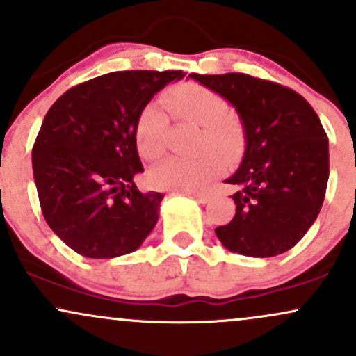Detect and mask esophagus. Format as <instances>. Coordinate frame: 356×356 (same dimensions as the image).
<instances>
[{"label": "esophagus", "instance_id": "34e87169", "mask_svg": "<svg viewBox=\"0 0 356 356\" xmlns=\"http://www.w3.org/2000/svg\"><path fill=\"white\" fill-rule=\"evenodd\" d=\"M192 197L195 199V201H199V202H207L211 199V195L207 194V192H192Z\"/></svg>", "mask_w": 356, "mask_h": 356}]
</instances>
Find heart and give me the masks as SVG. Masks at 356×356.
<instances>
[{
    "mask_svg": "<svg viewBox=\"0 0 356 356\" xmlns=\"http://www.w3.org/2000/svg\"><path fill=\"white\" fill-rule=\"evenodd\" d=\"M162 105L177 122L199 125L192 159H167L150 170L149 179L157 189L199 191L222 169V159L231 162L246 147V127L238 113L227 110V102L214 90L187 81L170 87L162 95ZM167 117L155 104L138 112L134 137L144 159L155 161L164 154Z\"/></svg>",
    "mask_w": 356,
    "mask_h": 356,
    "instance_id": "heart-1",
    "label": "heart"
}]
</instances>
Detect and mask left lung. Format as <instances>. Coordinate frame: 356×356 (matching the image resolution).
I'll return each mask as SVG.
<instances>
[{
  "label": "left lung",
  "instance_id": "8db88e82",
  "mask_svg": "<svg viewBox=\"0 0 356 356\" xmlns=\"http://www.w3.org/2000/svg\"><path fill=\"white\" fill-rule=\"evenodd\" d=\"M191 79L229 100L246 127V152L227 179L236 214L216 227L224 248L271 257L300 243L316 220L330 175L328 137L295 90L246 73Z\"/></svg>",
  "mask_w": 356,
  "mask_h": 356
}]
</instances>
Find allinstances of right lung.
<instances>
[{
  "mask_svg": "<svg viewBox=\"0 0 356 356\" xmlns=\"http://www.w3.org/2000/svg\"><path fill=\"white\" fill-rule=\"evenodd\" d=\"M181 70L112 72L75 85L43 118L31 162L44 220L73 251L110 259L154 229L164 194L140 192L134 127L140 108Z\"/></svg>",
  "mask_w": 356,
  "mask_h": 356,
  "instance_id": "obj_1",
  "label": "right lung"
}]
</instances>
